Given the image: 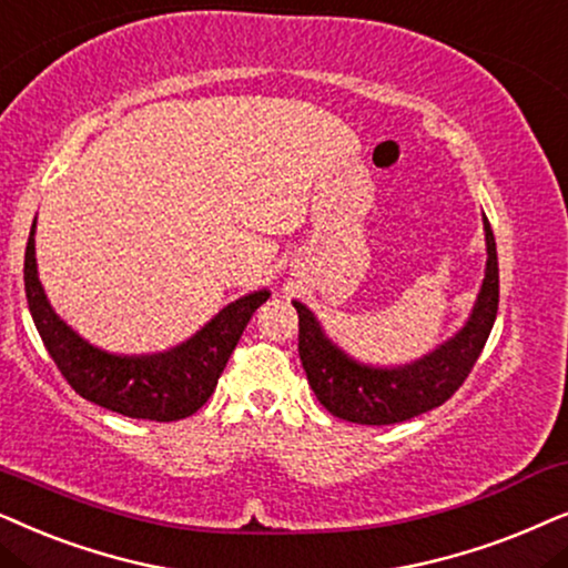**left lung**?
<instances>
[{
	"mask_svg": "<svg viewBox=\"0 0 568 568\" xmlns=\"http://www.w3.org/2000/svg\"><path fill=\"white\" fill-rule=\"evenodd\" d=\"M486 280L470 320L449 343L403 368L361 366L332 345L304 304L298 312V353L314 395L335 418L361 426H389L444 405L470 376L498 312V256L486 221Z\"/></svg>",
	"mask_w": 568,
	"mask_h": 568,
	"instance_id": "1",
	"label": "left lung"
}]
</instances>
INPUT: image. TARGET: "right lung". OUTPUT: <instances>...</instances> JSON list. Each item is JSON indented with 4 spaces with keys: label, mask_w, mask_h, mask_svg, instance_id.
<instances>
[{
    "label": "right lung",
    "mask_w": 568,
    "mask_h": 568,
    "mask_svg": "<svg viewBox=\"0 0 568 568\" xmlns=\"http://www.w3.org/2000/svg\"><path fill=\"white\" fill-rule=\"evenodd\" d=\"M33 229L26 246V296L38 335L67 384L80 397L126 418L171 423L200 410L217 387L233 347L239 345L248 320L270 298L267 291L248 293L225 306L213 322L192 339L169 353L111 355L88 345L67 327L49 306L47 293L38 283Z\"/></svg>",
    "instance_id": "right-lung-1"
}]
</instances>
